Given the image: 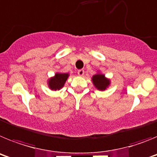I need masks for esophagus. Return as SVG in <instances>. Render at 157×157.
Instances as JSON below:
<instances>
[{
    "mask_svg": "<svg viewBox=\"0 0 157 157\" xmlns=\"http://www.w3.org/2000/svg\"><path fill=\"white\" fill-rule=\"evenodd\" d=\"M78 75L80 76H82L84 75V70L83 69H80V70L78 71Z\"/></svg>",
    "mask_w": 157,
    "mask_h": 157,
    "instance_id": "34e87169",
    "label": "esophagus"
}]
</instances>
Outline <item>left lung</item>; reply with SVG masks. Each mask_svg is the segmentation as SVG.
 Returning a JSON list of instances; mask_svg holds the SVG:
<instances>
[{
  "mask_svg": "<svg viewBox=\"0 0 157 157\" xmlns=\"http://www.w3.org/2000/svg\"><path fill=\"white\" fill-rule=\"evenodd\" d=\"M92 79L96 88H98L100 90H105L109 85V81L105 78L104 75H95L93 76Z\"/></svg>",
  "mask_w": 157,
  "mask_h": 157,
  "instance_id": "8db88e82",
  "label": "left lung"
}]
</instances>
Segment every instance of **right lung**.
<instances>
[{"instance_id": "1", "label": "right lung", "mask_w": 157, "mask_h": 157, "mask_svg": "<svg viewBox=\"0 0 157 157\" xmlns=\"http://www.w3.org/2000/svg\"><path fill=\"white\" fill-rule=\"evenodd\" d=\"M67 77H68V74L57 73V74H56L55 77L51 78L48 81V86H49L51 90H59V89H61L63 86Z\"/></svg>"}]
</instances>
